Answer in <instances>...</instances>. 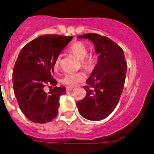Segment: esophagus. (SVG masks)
Returning <instances> with one entry per match:
<instances>
[{"instance_id":"esophagus-1","label":"esophagus","mask_w":154,"mask_h":154,"mask_svg":"<svg viewBox=\"0 0 154 154\" xmlns=\"http://www.w3.org/2000/svg\"><path fill=\"white\" fill-rule=\"evenodd\" d=\"M72 90H73V88H66V91L67 93H68V92L72 91Z\"/></svg>"}]
</instances>
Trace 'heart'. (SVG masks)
Instances as JSON below:
<instances>
[{"mask_svg": "<svg viewBox=\"0 0 154 154\" xmlns=\"http://www.w3.org/2000/svg\"><path fill=\"white\" fill-rule=\"evenodd\" d=\"M69 51L75 57H77L83 66L86 68H91L95 63V56L91 54H88L87 46L82 42H75L69 47ZM61 61V56L59 55L54 61V67L58 68ZM85 79V75L81 72L77 73H68L64 75L61 82L67 87L73 88L79 82Z\"/></svg>", "mask_w": 154, "mask_h": 154, "instance_id": "b5f03b06", "label": "heart"}]
</instances>
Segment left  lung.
Masks as SVG:
<instances>
[{
	"label": "left lung",
	"instance_id": "1",
	"mask_svg": "<svg viewBox=\"0 0 154 154\" xmlns=\"http://www.w3.org/2000/svg\"><path fill=\"white\" fill-rule=\"evenodd\" d=\"M88 38L95 45L98 61L84 86L87 93L79 100V113L85 119L99 121L109 116L115 109L124 89L127 64L124 51L115 42L96 33L78 36Z\"/></svg>",
	"mask_w": 154,
	"mask_h": 154
}]
</instances>
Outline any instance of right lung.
Returning <instances> with one entry per match:
<instances>
[{
    "label": "right lung",
    "mask_w": 154,
    "mask_h": 154,
    "mask_svg": "<svg viewBox=\"0 0 154 154\" xmlns=\"http://www.w3.org/2000/svg\"><path fill=\"white\" fill-rule=\"evenodd\" d=\"M72 38L42 35L24 45L19 53L13 70L14 91L21 111L33 122L46 123L57 116L59 97L66 93V89L55 86L46 93L44 88L57 83L53 77L54 61Z\"/></svg>",
    "instance_id": "obj_1"
}]
</instances>
